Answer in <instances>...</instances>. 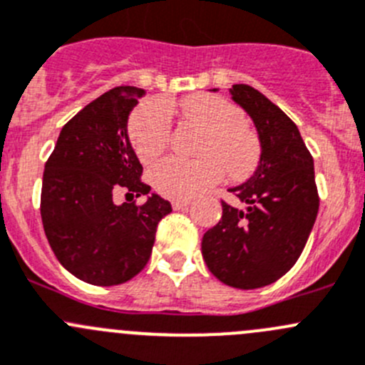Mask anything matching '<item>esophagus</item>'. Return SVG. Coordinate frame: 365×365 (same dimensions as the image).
<instances>
[{
  "mask_svg": "<svg viewBox=\"0 0 365 365\" xmlns=\"http://www.w3.org/2000/svg\"><path fill=\"white\" fill-rule=\"evenodd\" d=\"M190 205L189 200H175L173 201V208L175 210H183V208H187Z\"/></svg>",
  "mask_w": 365,
  "mask_h": 365,
  "instance_id": "esophagus-1",
  "label": "esophagus"
}]
</instances>
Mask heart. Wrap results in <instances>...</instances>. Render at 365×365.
<instances>
[{
    "label": "heart",
    "instance_id": "1",
    "mask_svg": "<svg viewBox=\"0 0 365 365\" xmlns=\"http://www.w3.org/2000/svg\"><path fill=\"white\" fill-rule=\"evenodd\" d=\"M171 105L146 103L133 114L130 139L137 157L151 162L164 151L171 128ZM189 121L207 130L197 160L165 158L153 165L150 180L157 192L171 200H190L221 182L225 169L230 178L242 180L253 173L260 157L257 135L244 125L242 112L215 96H190L182 103Z\"/></svg>",
    "mask_w": 365,
    "mask_h": 365
}]
</instances>
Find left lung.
Returning <instances> with one entry per match:
<instances>
[{
    "mask_svg": "<svg viewBox=\"0 0 365 365\" xmlns=\"http://www.w3.org/2000/svg\"><path fill=\"white\" fill-rule=\"evenodd\" d=\"M230 96L253 121L260 158L253 175L230 189L240 205L222 201L221 221L203 235L201 253L222 284L258 289L296 264L316 222L319 196L312 155L287 114L250 85H232Z\"/></svg>",
    "mask_w": 365,
    "mask_h": 365,
    "instance_id": "obj_1",
    "label": "left lung"
}]
</instances>
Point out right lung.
<instances>
[{
    "mask_svg": "<svg viewBox=\"0 0 365 365\" xmlns=\"http://www.w3.org/2000/svg\"><path fill=\"white\" fill-rule=\"evenodd\" d=\"M144 88L119 85L81 108L62 128L44 165L41 217L60 264L93 285H119L150 260L157 225L171 203L140 182L143 165L128 137V118ZM125 188L143 205H115Z\"/></svg>",
    "mask_w": 365,
    "mask_h": 365,
    "instance_id": "add662e5",
    "label": "right lung"
}]
</instances>
